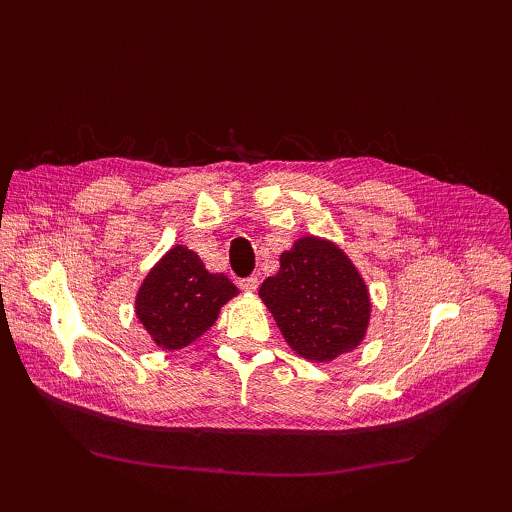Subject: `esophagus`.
<instances>
[{"label": "esophagus", "mask_w": 512, "mask_h": 512, "mask_svg": "<svg viewBox=\"0 0 512 512\" xmlns=\"http://www.w3.org/2000/svg\"><path fill=\"white\" fill-rule=\"evenodd\" d=\"M239 286H241V290H245V292H256V288H258V277H245V280H241L239 282Z\"/></svg>", "instance_id": "obj_1"}]
</instances>
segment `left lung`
<instances>
[{
  "instance_id": "1",
  "label": "left lung",
  "mask_w": 512,
  "mask_h": 512,
  "mask_svg": "<svg viewBox=\"0 0 512 512\" xmlns=\"http://www.w3.org/2000/svg\"><path fill=\"white\" fill-rule=\"evenodd\" d=\"M258 294L288 346L307 361H333L367 333L369 290L344 250L327 239L294 241Z\"/></svg>"
}]
</instances>
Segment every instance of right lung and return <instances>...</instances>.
<instances>
[{"label":"right lung","mask_w":512,"mask_h":512,"mask_svg":"<svg viewBox=\"0 0 512 512\" xmlns=\"http://www.w3.org/2000/svg\"><path fill=\"white\" fill-rule=\"evenodd\" d=\"M239 290L224 273H209L185 245L168 250L136 292L138 322L162 350H179L207 333Z\"/></svg>","instance_id":"obj_1"}]
</instances>
